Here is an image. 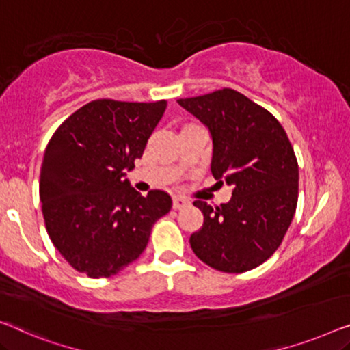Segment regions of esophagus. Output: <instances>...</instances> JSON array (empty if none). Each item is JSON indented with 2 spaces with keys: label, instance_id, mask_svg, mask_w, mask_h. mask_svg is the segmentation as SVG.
Masks as SVG:
<instances>
[{
  "label": "esophagus",
  "instance_id": "1",
  "mask_svg": "<svg viewBox=\"0 0 350 350\" xmlns=\"http://www.w3.org/2000/svg\"><path fill=\"white\" fill-rule=\"evenodd\" d=\"M189 204H190V201L187 198H182V196H174V198H173V208L174 209L187 208Z\"/></svg>",
  "mask_w": 350,
  "mask_h": 350
}]
</instances>
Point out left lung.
<instances>
[{
    "mask_svg": "<svg viewBox=\"0 0 350 350\" xmlns=\"http://www.w3.org/2000/svg\"><path fill=\"white\" fill-rule=\"evenodd\" d=\"M177 103L209 128L211 171L233 187L215 208L196 200L203 226L190 236L196 257L222 273H245L282 243L298 203V161L279 120L233 88Z\"/></svg>",
    "mask_w": 350,
    "mask_h": 350,
    "instance_id": "left-lung-1",
    "label": "left lung"
}]
</instances>
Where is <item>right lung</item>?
Segmentation results:
<instances>
[{
    "label": "right lung",
    "instance_id": "1",
    "mask_svg": "<svg viewBox=\"0 0 350 350\" xmlns=\"http://www.w3.org/2000/svg\"><path fill=\"white\" fill-rule=\"evenodd\" d=\"M166 101L87 103L57 128L46 147L39 198L49 238L88 278H109L135 262L171 196H142L124 179L135 168Z\"/></svg>",
    "mask_w": 350,
    "mask_h": 350
}]
</instances>
